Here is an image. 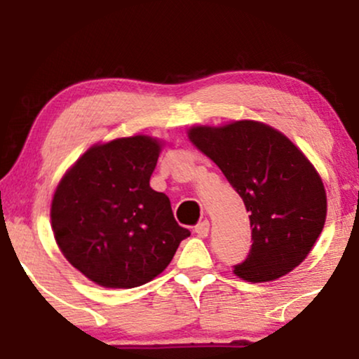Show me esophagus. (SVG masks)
I'll return each mask as SVG.
<instances>
[{
    "label": "esophagus",
    "instance_id": "esophagus-1",
    "mask_svg": "<svg viewBox=\"0 0 359 359\" xmlns=\"http://www.w3.org/2000/svg\"><path fill=\"white\" fill-rule=\"evenodd\" d=\"M194 231H196L197 236H201V238L208 236V234H209V221L204 219L203 222H199V224L194 228Z\"/></svg>",
    "mask_w": 359,
    "mask_h": 359
}]
</instances>
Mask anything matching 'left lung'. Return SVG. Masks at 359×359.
I'll list each match as a JSON object with an SVG mask.
<instances>
[{"label": "left lung", "mask_w": 359, "mask_h": 359, "mask_svg": "<svg viewBox=\"0 0 359 359\" xmlns=\"http://www.w3.org/2000/svg\"><path fill=\"white\" fill-rule=\"evenodd\" d=\"M189 140L221 168L250 212L253 245L234 273L258 283L299 266L327 212L324 184L306 155L275 128L251 119L194 126Z\"/></svg>", "instance_id": "left-lung-1"}]
</instances>
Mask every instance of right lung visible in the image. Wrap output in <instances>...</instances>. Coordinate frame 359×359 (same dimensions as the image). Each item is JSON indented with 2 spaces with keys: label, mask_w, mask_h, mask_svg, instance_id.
<instances>
[{
  "label": "right lung",
  "mask_w": 359,
  "mask_h": 359,
  "mask_svg": "<svg viewBox=\"0 0 359 359\" xmlns=\"http://www.w3.org/2000/svg\"><path fill=\"white\" fill-rule=\"evenodd\" d=\"M158 140L137 135L90 147L52 199L57 245L69 263L106 288H133L167 269L180 241L170 201L150 187Z\"/></svg>",
  "instance_id": "obj_1"
}]
</instances>
